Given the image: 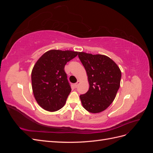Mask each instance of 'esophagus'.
I'll return each instance as SVG.
<instances>
[{"label":"esophagus","instance_id":"34e87169","mask_svg":"<svg viewBox=\"0 0 153 153\" xmlns=\"http://www.w3.org/2000/svg\"><path fill=\"white\" fill-rule=\"evenodd\" d=\"M79 84H80V81H79V80H78V82L76 83V84H75V85H74V86H75V88H76V87H78V85H79Z\"/></svg>","mask_w":153,"mask_h":153}]
</instances>
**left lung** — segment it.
Returning a JSON list of instances; mask_svg holds the SVG:
<instances>
[{"mask_svg": "<svg viewBox=\"0 0 153 153\" xmlns=\"http://www.w3.org/2000/svg\"><path fill=\"white\" fill-rule=\"evenodd\" d=\"M84 66L89 89L80 96L84 107L88 112H103L112 103L120 87L121 69L113 60L105 55L78 52Z\"/></svg>", "mask_w": 153, "mask_h": 153, "instance_id": "1", "label": "left lung"}]
</instances>
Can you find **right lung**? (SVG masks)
<instances>
[{
	"label": "right lung",
	"instance_id": "right-lung-1",
	"mask_svg": "<svg viewBox=\"0 0 153 153\" xmlns=\"http://www.w3.org/2000/svg\"><path fill=\"white\" fill-rule=\"evenodd\" d=\"M77 55L75 51L50 50L34 64L31 73L32 92L44 110L55 112L65 105L71 89L64 66Z\"/></svg>",
	"mask_w": 153,
	"mask_h": 153
}]
</instances>
